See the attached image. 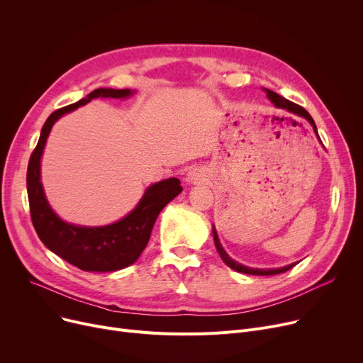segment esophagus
<instances>
[{"label":"esophagus","instance_id":"obj_1","mask_svg":"<svg viewBox=\"0 0 363 363\" xmlns=\"http://www.w3.org/2000/svg\"><path fill=\"white\" fill-rule=\"evenodd\" d=\"M203 178H204V172H203L200 167H194V169H191V170L188 172L186 182H189V184H197V182H200Z\"/></svg>","mask_w":363,"mask_h":363}]
</instances>
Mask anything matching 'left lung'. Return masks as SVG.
<instances>
[{"label": "left lung", "instance_id": "left-lung-1", "mask_svg": "<svg viewBox=\"0 0 363 363\" xmlns=\"http://www.w3.org/2000/svg\"><path fill=\"white\" fill-rule=\"evenodd\" d=\"M263 91L266 92V97H268V99L271 100V103H272L277 108L287 110V111H290V113L296 114V116H300V118H303V119H306V121L312 125L313 132H315V135H316V137H318V140L320 141V138H319V135H318L316 125H315V122H313L312 116H311V114H309L306 110H304L303 107H300L298 104H294V103L289 101L287 99L281 97V95H278L277 92H274V91H271V89H266V88H263ZM213 240H215L216 250H218L219 256L222 257V260L225 262V264H228V266H230L231 269H234V271H237V272H241V274H249V275H277V274H284V272H287L289 269L294 268V266L298 263V262H294V263H291V264L282 266V268H275V269H255V268H249V266L241 264V263L235 262L234 259H231L230 256H228V253L223 250V247H222V244H220V241H219L218 233H216V230H215V225H213Z\"/></svg>", "mask_w": 363, "mask_h": 363}]
</instances>
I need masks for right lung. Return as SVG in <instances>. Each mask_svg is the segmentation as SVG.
I'll list each match as a JSON object with an SVG mask.
<instances>
[{
    "label": "right lung",
    "instance_id": "obj_1",
    "mask_svg": "<svg viewBox=\"0 0 363 363\" xmlns=\"http://www.w3.org/2000/svg\"><path fill=\"white\" fill-rule=\"evenodd\" d=\"M133 94L135 91L130 89L99 88L78 103L55 110L45 121L29 160L26 185L35 231L48 250L85 272H114L135 263L145 249L159 213L182 191L178 178L152 184L133 211L121 220L104 226L69 223L51 208L41 182V157L52 125L94 99H128Z\"/></svg>",
    "mask_w": 363,
    "mask_h": 363
}]
</instances>
